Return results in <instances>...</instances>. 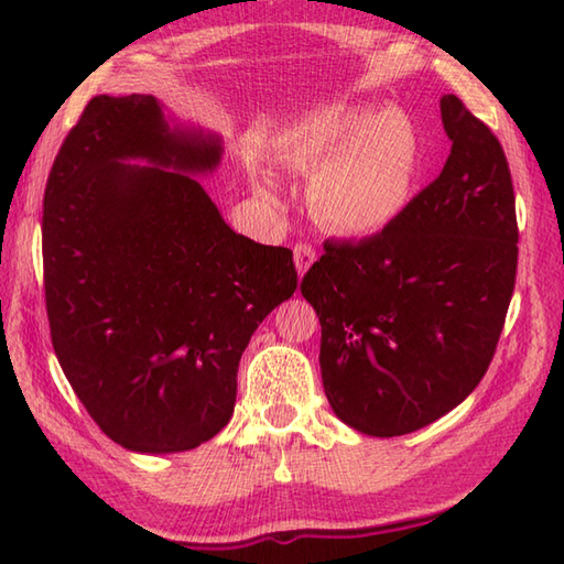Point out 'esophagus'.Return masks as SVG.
I'll return each instance as SVG.
<instances>
[{"instance_id": "obj_1", "label": "esophagus", "mask_w": 564, "mask_h": 564, "mask_svg": "<svg viewBox=\"0 0 564 564\" xmlns=\"http://www.w3.org/2000/svg\"><path fill=\"white\" fill-rule=\"evenodd\" d=\"M293 257H295L297 275H305L307 269L313 267V261H315V249L310 247L307 242H297V245L293 247Z\"/></svg>"}]
</instances>
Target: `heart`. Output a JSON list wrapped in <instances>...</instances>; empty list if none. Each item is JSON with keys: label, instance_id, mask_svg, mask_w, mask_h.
<instances>
[{"label": "heart", "instance_id": "b5f03b06", "mask_svg": "<svg viewBox=\"0 0 564 564\" xmlns=\"http://www.w3.org/2000/svg\"><path fill=\"white\" fill-rule=\"evenodd\" d=\"M279 160L297 174H315L310 208L334 232H382L410 206L419 172V135L400 109L325 106L301 118L275 142ZM259 188L275 196L279 182L259 172Z\"/></svg>", "mask_w": 564, "mask_h": 564}]
</instances>
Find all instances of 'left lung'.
Here are the masks:
<instances>
[{
	"label": "left lung",
	"instance_id": "8db88e82",
	"mask_svg": "<svg viewBox=\"0 0 564 564\" xmlns=\"http://www.w3.org/2000/svg\"><path fill=\"white\" fill-rule=\"evenodd\" d=\"M451 154L386 230L327 239L301 283L322 325V386L344 424L402 436L487 373L519 263L517 200L497 135L446 94Z\"/></svg>",
	"mask_w": 564,
	"mask_h": 564
}]
</instances>
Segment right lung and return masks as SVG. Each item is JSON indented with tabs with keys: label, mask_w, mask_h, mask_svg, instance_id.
<instances>
[{
	"label": "right lung",
	"mask_w": 564,
	"mask_h": 564,
	"mask_svg": "<svg viewBox=\"0 0 564 564\" xmlns=\"http://www.w3.org/2000/svg\"><path fill=\"white\" fill-rule=\"evenodd\" d=\"M220 154V138L172 130L150 94H101L47 176L53 349L84 410L128 451H191L218 434L251 334L295 293L293 251L230 230L191 176Z\"/></svg>",
	"instance_id": "right-lung-1"
}]
</instances>
